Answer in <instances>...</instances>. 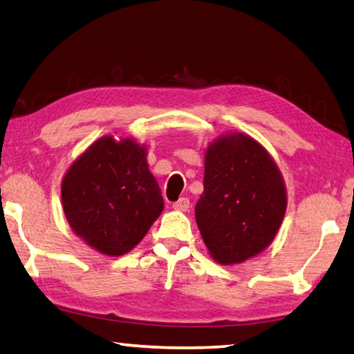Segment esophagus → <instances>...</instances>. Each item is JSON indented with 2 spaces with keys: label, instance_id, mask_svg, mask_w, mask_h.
Returning a JSON list of instances; mask_svg holds the SVG:
<instances>
[{
  "label": "esophagus",
  "instance_id": "34e87169",
  "mask_svg": "<svg viewBox=\"0 0 354 354\" xmlns=\"http://www.w3.org/2000/svg\"><path fill=\"white\" fill-rule=\"evenodd\" d=\"M172 209L174 210H178V212H185L189 209V199L188 198H180L176 203L172 204Z\"/></svg>",
  "mask_w": 354,
  "mask_h": 354
}]
</instances>
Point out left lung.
Segmentation results:
<instances>
[{"label": "left lung", "mask_w": 354, "mask_h": 354, "mask_svg": "<svg viewBox=\"0 0 354 354\" xmlns=\"http://www.w3.org/2000/svg\"><path fill=\"white\" fill-rule=\"evenodd\" d=\"M286 204L283 176L258 140L232 131L209 144L194 214L216 263L241 264L264 252L280 230Z\"/></svg>", "instance_id": "1"}]
</instances>
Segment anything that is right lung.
Returning a JSON list of instances; mask_svg holds the SVG:
<instances>
[{
	"label": "right lung",
	"instance_id": "right-lung-1",
	"mask_svg": "<svg viewBox=\"0 0 354 354\" xmlns=\"http://www.w3.org/2000/svg\"><path fill=\"white\" fill-rule=\"evenodd\" d=\"M62 203L75 236L106 257L131 252L165 209L147 147L113 136L95 140L69 166Z\"/></svg>",
	"mask_w": 354,
	"mask_h": 354
}]
</instances>
